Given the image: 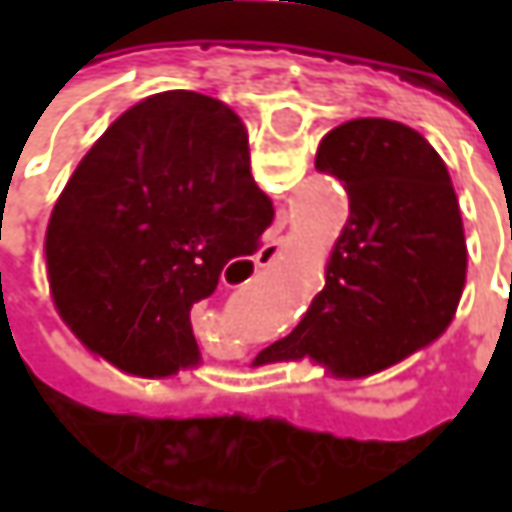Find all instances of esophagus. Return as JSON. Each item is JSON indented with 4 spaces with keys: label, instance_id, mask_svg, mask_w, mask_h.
<instances>
[{
    "label": "esophagus",
    "instance_id": "esophagus-1",
    "mask_svg": "<svg viewBox=\"0 0 512 512\" xmlns=\"http://www.w3.org/2000/svg\"><path fill=\"white\" fill-rule=\"evenodd\" d=\"M259 267H262V262H253V270H259ZM230 270L236 273V279H242V276H247V273H250V265H236V267H230ZM227 287H233V285H227Z\"/></svg>",
    "mask_w": 512,
    "mask_h": 512
}]
</instances>
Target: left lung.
Instances as JSON below:
<instances>
[{"label":"left lung","instance_id":"obj_1","mask_svg":"<svg viewBox=\"0 0 512 512\" xmlns=\"http://www.w3.org/2000/svg\"><path fill=\"white\" fill-rule=\"evenodd\" d=\"M316 170L336 176L350 216L327 262L325 287L267 362H342L373 373L433 336L459 305L467 270L459 199L442 156L390 119L333 128Z\"/></svg>","mask_w":512,"mask_h":512}]
</instances>
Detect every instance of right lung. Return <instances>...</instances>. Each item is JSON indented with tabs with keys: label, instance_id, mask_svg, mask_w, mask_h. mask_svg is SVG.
<instances>
[{
	"label": "right lung",
	"instance_id": "obj_1",
	"mask_svg": "<svg viewBox=\"0 0 512 512\" xmlns=\"http://www.w3.org/2000/svg\"><path fill=\"white\" fill-rule=\"evenodd\" d=\"M270 222L242 119L205 93L165 90L125 110L73 170L45 236L50 287L122 327L136 373L168 376L199 353L190 307L227 262L259 250Z\"/></svg>",
	"mask_w": 512,
	"mask_h": 512
}]
</instances>
